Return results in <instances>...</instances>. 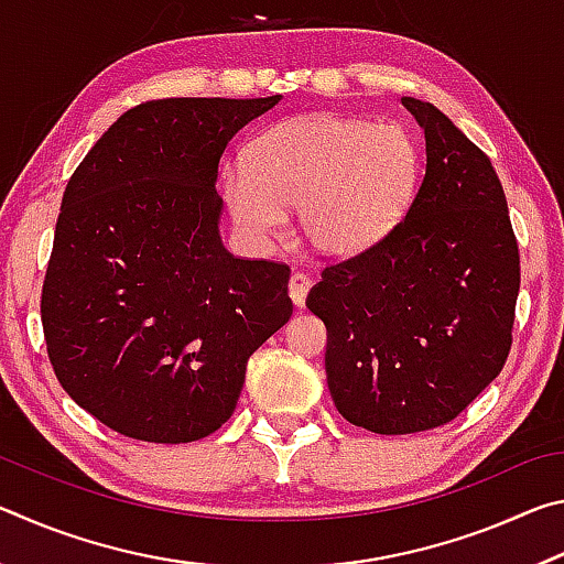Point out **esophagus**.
I'll use <instances>...</instances> for the list:
<instances>
[{"label":"esophagus","mask_w":564,"mask_h":564,"mask_svg":"<svg viewBox=\"0 0 564 564\" xmlns=\"http://www.w3.org/2000/svg\"><path fill=\"white\" fill-rule=\"evenodd\" d=\"M311 289V279L305 273H291V281H289V293H291V301L295 308H303L305 305V295H308Z\"/></svg>","instance_id":"1"}]
</instances>
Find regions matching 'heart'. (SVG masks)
Masks as SVG:
<instances>
[{"instance_id":"1","label":"heart","mask_w":564,"mask_h":564,"mask_svg":"<svg viewBox=\"0 0 564 564\" xmlns=\"http://www.w3.org/2000/svg\"><path fill=\"white\" fill-rule=\"evenodd\" d=\"M420 181V151L400 123L313 113L253 141L243 169L226 174V204L248 231L269 236L283 208L326 253H356L403 221Z\"/></svg>"}]
</instances>
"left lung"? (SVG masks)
I'll return each instance as SVG.
<instances>
[{"mask_svg":"<svg viewBox=\"0 0 564 564\" xmlns=\"http://www.w3.org/2000/svg\"><path fill=\"white\" fill-rule=\"evenodd\" d=\"M425 131V176L393 231L326 265L305 305L326 323L338 413L380 435L451 423L508 360L520 253L490 159L433 104L403 97Z\"/></svg>","mask_w":564,"mask_h":564,"instance_id":"1","label":"left lung"}]
</instances>
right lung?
Here are the masks:
<instances>
[{"mask_svg": "<svg viewBox=\"0 0 564 564\" xmlns=\"http://www.w3.org/2000/svg\"><path fill=\"white\" fill-rule=\"evenodd\" d=\"M265 99H156L109 131L66 184L42 289L52 368L76 405L133 441L218 431L246 362L289 323V265L221 243L218 161Z\"/></svg>", "mask_w": 564, "mask_h": 564, "instance_id": "right-lung-1", "label": "right lung"}]
</instances>
